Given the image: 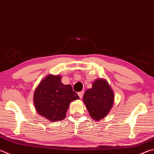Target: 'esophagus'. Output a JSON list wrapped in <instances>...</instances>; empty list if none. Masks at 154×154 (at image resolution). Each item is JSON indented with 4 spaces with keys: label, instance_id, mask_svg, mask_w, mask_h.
Listing matches in <instances>:
<instances>
[{
    "label": "esophagus",
    "instance_id": "esophagus-1",
    "mask_svg": "<svg viewBox=\"0 0 154 154\" xmlns=\"http://www.w3.org/2000/svg\"><path fill=\"white\" fill-rule=\"evenodd\" d=\"M78 95H79V96L81 99L82 98V97L83 96V91H79V93H78Z\"/></svg>",
    "mask_w": 154,
    "mask_h": 154
}]
</instances>
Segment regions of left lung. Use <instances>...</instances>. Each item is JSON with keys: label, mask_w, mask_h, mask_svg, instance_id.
I'll use <instances>...</instances> for the list:
<instances>
[{"label": "left lung", "mask_w": 154, "mask_h": 154, "mask_svg": "<svg viewBox=\"0 0 154 154\" xmlns=\"http://www.w3.org/2000/svg\"><path fill=\"white\" fill-rule=\"evenodd\" d=\"M114 98L113 91L108 83L105 79H97L92 88L85 92L83 99L91 118L97 121L108 114Z\"/></svg>", "instance_id": "1"}]
</instances>
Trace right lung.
<instances>
[{
    "mask_svg": "<svg viewBox=\"0 0 154 154\" xmlns=\"http://www.w3.org/2000/svg\"><path fill=\"white\" fill-rule=\"evenodd\" d=\"M79 98L71 85L61 83V76L50 75L35 89L33 102L40 115L54 122L65 119L70 102Z\"/></svg>",
    "mask_w": 154,
    "mask_h": 154,
    "instance_id": "add662e5",
    "label": "right lung"
}]
</instances>
